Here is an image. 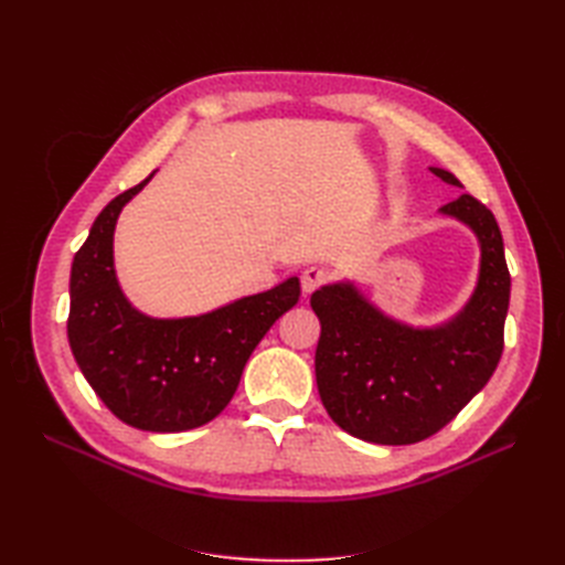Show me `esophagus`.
<instances>
[{"label":"esophagus","mask_w":565,"mask_h":565,"mask_svg":"<svg viewBox=\"0 0 565 565\" xmlns=\"http://www.w3.org/2000/svg\"><path fill=\"white\" fill-rule=\"evenodd\" d=\"M330 278H332L330 268H324V266H306L301 270V289H303L306 295H311L313 289H318L320 285H324Z\"/></svg>","instance_id":"esophagus-1"}]
</instances>
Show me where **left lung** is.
<instances>
[{
	"mask_svg": "<svg viewBox=\"0 0 565 565\" xmlns=\"http://www.w3.org/2000/svg\"><path fill=\"white\" fill-rule=\"evenodd\" d=\"M431 172L461 185L446 169ZM440 212L465 221L481 241L478 287L452 322L413 330L382 316L351 285H328L311 297L320 318V401L355 438L409 446L434 436L488 384L502 358L511 276L498 221L467 193Z\"/></svg>",
	"mask_w": 565,
	"mask_h": 565,
	"instance_id": "8db88e82",
	"label": "left lung"
}]
</instances>
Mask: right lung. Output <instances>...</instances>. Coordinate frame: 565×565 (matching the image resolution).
<instances>
[{"mask_svg":"<svg viewBox=\"0 0 565 565\" xmlns=\"http://www.w3.org/2000/svg\"><path fill=\"white\" fill-rule=\"evenodd\" d=\"M152 174L106 204L71 270L67 341L84 377L115 417L174 434L212 422L241 384L245 363L285 311L299 278L198 318L156 320L131 309L113 268V231Z\"/></svg>","mask_w":565,"mask_h":565,"instance_id":"obj_1","label":"right lung"}]
</instances>
